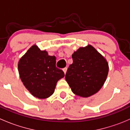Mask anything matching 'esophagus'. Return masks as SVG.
I'll return each mask as SVG.
<instances>
[{"label":"esophagus","mask_w":130,"mask_h":130,"mask_svg":"<svg viewBox=\"0 0 130 130\" xmlns=\"http://www.w3.org/2000/svg\"><path fill=\"white\" fill-rule=\"evenodd\" d=\"M67 67L64 68V69H63V71L64 72V73H65H65H66V72H67Z\"/></svg>","instance_id":"esophagus-1"}]
</instances>
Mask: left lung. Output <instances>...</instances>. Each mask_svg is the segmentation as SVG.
I'll return each instance as SVG.
<instances>
[{
	"instance_id": "obj_1",
	"label": "left lung",
	"mask_w": 130,
	"mask_h": 130,
	"mask_svg": "<svg viewBox=\"0 0 130 130\" xmlns=\"http://www.w3.org/2000/svg\"><path fill=\"white\" fill-rule=\"evenodd\" d=\"M65 80L75 95L88 98L98 92L105 82L109 66L105 58L92 46L80 47L72 55Z\"/></svg>"
}]
</instances>
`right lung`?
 I'll use <instances>...</instances> for the list:
<instances>
[{"label":"right lung","mask_w":130,"mask_h":130,"mask_svg":"<svg viewBox=\"0 0 130 130\" xmlns=\"http://www.w3.org/2000/svg\"><path fill=\"white\" fill-rule=\"evenodd\" d=\"M18 70L24 86L33 96L46 99L53 94L58 81L65 76L56 67V57L33 45L19 60Z\"/></svg>","instance_id":"obj_1"}]
</instances>
